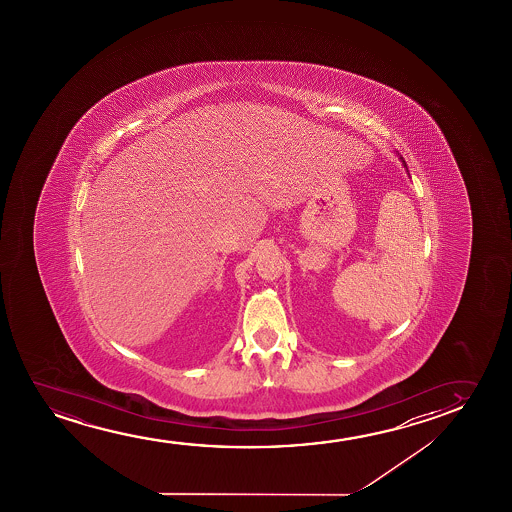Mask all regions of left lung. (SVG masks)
<instances>
[{
  "mask_svg": "<svg viewBox=\"0 0 512 512\" xmlns=\"http://www.w3.org/2000/svg\"><path fill=\"white\" fill-rule=\"evenodd\" d=\"M400 161H402V164H404V168L407 169L406 161H404V159H402V157H400ZM407 173H409V171H407Z\"/></svg>",
  "mask_w": 512,
  "mask_h": 512,
  "instance_id": "8db88e82",
  "label": "left lung"
}]
</instances>
